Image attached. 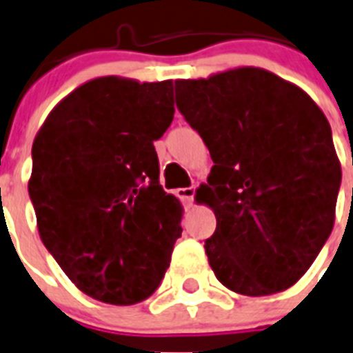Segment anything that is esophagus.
<instances>
[{"label":"esophagus","instance_id":"34e87169","mask_svg":"<svg viewBox=\"0 0 353 353\" xmlns=\"http://www.w3.org/2000/svg\"><path fill=\"white\" fill-rule=\"evenodd\" d=\"M177 197L185 203L186 206H190L194 203V194H196V186H186V188H177Z\"/></svg>","mask_w":353,"mask_h":353}]
</instances>
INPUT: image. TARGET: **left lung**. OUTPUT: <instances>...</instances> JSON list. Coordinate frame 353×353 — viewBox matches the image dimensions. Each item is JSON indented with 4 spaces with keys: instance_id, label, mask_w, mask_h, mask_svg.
Segmentation results:
<instances>
[{
    "instance_id": "1",
    "label": "left lung",
    "mask_w": 353,
    "mask_h": 353,
    "mask_svg": "<svg viewBox=\"0 0 353 353\" xmlns=\"http://www.w3.org/2000/svg\"><path fill=\"white\" fill-rule=\"evenodd\" d=\"M176 105L210 150L197 192L217 226L212 270L243 296H270L303 277L330 237L341 163L325 114L305 90L263 68L177 79Z\"/></svg>"
}]
</instances>
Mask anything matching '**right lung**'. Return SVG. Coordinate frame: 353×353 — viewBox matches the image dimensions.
<instances>
[{"label":"right lung","instance_id":"1","mask_svg":"<svg viewBox=\"0 0 353 353\" xmlns=\"http://www.w3.org/2000/svg\"><path fill=\"white\" fill-rule=\"evenodd\" d=\"M172 119V81L97 77L56 105L34 139L39 237L94 299L136 305L170 265L183 208L159 185L154 141Z\"/></svg>","mask_w":353,"mask_h":353}]
</instances>
